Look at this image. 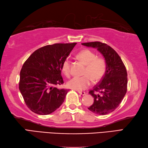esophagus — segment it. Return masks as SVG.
Wrapping results in <instances>:
<instances>
[{
  "instance_id": "34e87169",
  "label": "esophagus",
  "mask_w": 148,
  "mask_h": 148,
  "mask_svg": "<svg viewBox=\"0 0 148 148\" xmlns=\"http://www.w3.org/2000/svg\"><path fill=\"white\" fill-rule=\"evenodd\" d=\"M77 92L78 93H79V94H81V95H86V93L85 92H83V91H79V90H78L77 91Z\"/></svg>"
}]
</instances>
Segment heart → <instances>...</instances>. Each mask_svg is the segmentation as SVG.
<instances>
[{
    "label": "heart",
    "mask_w": 148,
    "mask_h": 148,
    "mask_svg": "<svg viewBox=\"0 0 148 148\" xmlns=\"http://www.w3.org/2000/svg\"><path fill=\"white\" fill-rule=\"evenodd\" d=\"M77 58L81 61L85 68L83 72V76L74 77L67 83L69 88L82 90L91 85L92 80L98 82L102 79L106 69L105 60L103 58L97 57V54L90 49H84L76 55ZM71 60L65 59L62 65V71L66 77H70Z\"/></svg>",
    "instance_id": "obj_1"
}]
</instances>
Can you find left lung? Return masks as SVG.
Listing matches in <instances>:
<instances>
[{
  "label": "left lung",
  "mask_w": 148,
  "mask_h": 148,
  "mask_svg": "<svg viewBox=\"0 0 148 148\" xmlns=\"http://www.w3.org/2000/svg\"><path fill=\"white\" fill-rule=\"evenodd\" d=\"M97 49L105 58L106 72L99 83L90 90L94 103L88 110L98 115H106L119 106L127 91L128 77L125 65L114 49L100 42L83 43Z\"/></svg>",
  "instance_id": "left-lung-1"
}]
</instances>
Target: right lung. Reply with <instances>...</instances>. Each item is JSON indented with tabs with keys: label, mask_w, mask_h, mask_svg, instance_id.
Listing matches in <instances>:
<instances>
[{
	"label": "right lung",
	"mask_w": 148,
	"mask_h": 148,
	"mask_svg": "<svg viewBox=\"0 0 148 148\" xmlns=\"http://www.w3.org/2000/svg\"><path fill=\"white\" fill-rule=\"evenodd\" d=\"M76 43H55L37 49L28 58L20 73L19 90L26 105L38 115H48L62 105L69 90L63 83L62 65Z\"/></svg>",
	"instance_id": "add662e5"
}]
</instances>
